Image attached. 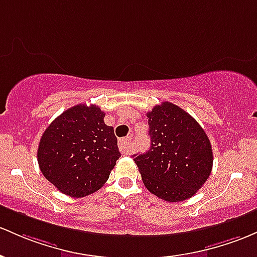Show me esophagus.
I'll return each instance as SVG.
<instances>
[{"mask_svg": "<svg viewBox=\"0 0 257 257\" xmlns=\"http://www.w3.org/2000/svg\"><path fill=\"white\" fill-rule=\"evenodd\" d=\"M131 140H132L131 137H126V138H123V139H120L119 143H118L119 150L123 155H126L129 151H131Z\"/></svg>", "mask_w": 257, "mask_h": 257, "instance_id": "34e87169", "label": "esophagus"}]
</instances>
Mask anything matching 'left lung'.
<instances>
[{
    "mask_svg": "<svg viewBox=\"0 0 257 257\" xmlns=\"http://www.w3.org/2000/svg\"><path fill=\"white\" fill-rule=\"evenodd\" d=\"M151 146L134 155L150 193L168 202L195 195L212 171L213 155L204 129L188 112L162 102L146 113Z\"/></svg>",
    "mask_w": 257,
    "mask_h": 257,
    "instance_id": "obj_1",
    "label": "left lung"
}]
</instances>
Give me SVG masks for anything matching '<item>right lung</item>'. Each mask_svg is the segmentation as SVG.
Returning <instances> with one entry per match:
<instances>
[{
	"label": "right lung",
	"mask_w": 257,
	"mask_h": 257,
	"mask_svg": "<svg viewBox=\"0 0 257 257\" xmlns=\"http://www.w3.org/2000/svg\"><path fill=\"white\" fill-rule=\"evenodd\" d=\"M96 105L84 103L58 115L42 134L39 167L61 193L83 197L102 188L120 157L113 128Z\"/></svg>",
	"instance_id": "1"
}]
</instances>
